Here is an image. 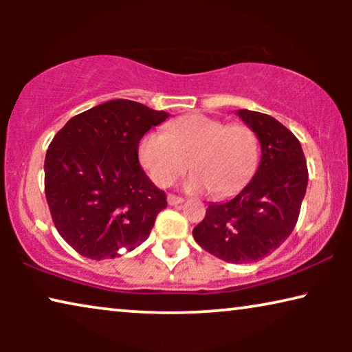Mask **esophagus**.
I'll list each match as a JSON object with an SVG mask.
<instances>
[{
  "instance_id": "esophagus-1",
  "label": "esophagus",
  "mask_w": 352,
  "mask_h": 352,
  "mask_svg": "<svg viewBox=\"0 0 352 352\" xmlns=\"http://www.w3.org/2000/svg\"><path fill=\"white\" fill-rule=\"evenodd\" d=\"M182 201H184V199H182V197H177L175 194L168 195V204H170V205H179V204H182Z\"/></svg>"
}]
</instances>
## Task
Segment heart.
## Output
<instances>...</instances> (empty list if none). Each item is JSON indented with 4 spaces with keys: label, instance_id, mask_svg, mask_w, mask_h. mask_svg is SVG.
<instances>
[{
    "label": "heart",
    "instance_id": "heart-1",
    "mask_svg": "<svg viewBox=\"0 0 352 352\" xmlns=\"http://www.w3.org/2000/svg\"><path fill=\"white\" fill-rule=\"evenodd\" d=\"M139 158L151 179L168 187L189 168L186 186L192 192L210 189L214 195L234 194L256 170L259 141L252 126L194 113L173 120L166 133H147Z\"/></svg>",
    "mask_w": 352,
    "mask_h": 352
}]
</instances>
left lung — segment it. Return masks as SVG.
<instances>
[{
  "label": "left lung",
  "instance_id": "8db88e82",
  "mask_svg": "<svg viewBox=\"0 0 352 352\" xmlns=\"http://www.w3.org/2000/svg\"><path fill=\"white\" fill-rule=\"evenodd\" d=\"M237 115L261 144L253 179L234 199L211 204L192 235L206 252L228 263H254L277 250L295 229L307 187L301 144L271 115L242 109Z\"/></svg>",
  "mask_w": 352,
  "mask_h": 352
}]
</instances>
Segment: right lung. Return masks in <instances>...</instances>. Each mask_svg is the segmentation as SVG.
I'll list each match as a JSON object with an SVG mask.
<instances>
[{"mask_svg":"<svg viewBox=\"0 0 352 352\" xmlns=\"http://www.w3.org/2000/svg\"><path fill=\"white\" fill-rule=\"evenodd\" d=\"M168 118L115 99L72 117L46 152L45 194L60 237L81 256L117 258L139 247L166 208V194L139 165V141Z\"/></svg>","mask_w":352,"mask_h":352,"instance_id":"add662e5","label":"right lung"}]
</instances>
